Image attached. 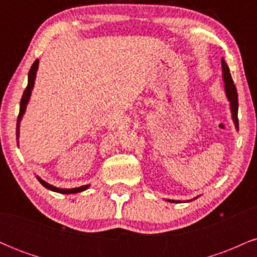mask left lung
I'll return each mask as SVG.
<instances>
[{
	"label": "left lung",
	"instance_id": "obj_1",
	"mask_svg": "<svg viewBox=\"0 0 257 257\" xmlns=\"http://www.w3.org/2000/svg\"><path fill=\"white\" fill-rule=\"evenodd\" d=\"M221 65H222V78L225 82V91L226 96L229 101V106H231V112H232V119L234 122L235 128L237 131L239 129V123H238V94L237 89H235V85L233 83V79L231 77V73H229V69L227 66L226 61L223 59H221ZM168 202L172 203H180L179 200H170L167 199Z\"/></svg>",
	"mask_w": 257,
	"mask_h": 257
}]
</instances>
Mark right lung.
Instances as JSON below:
<instances>
[{
  "mask_svg": "<svg viewBox=\"0 0 257 257\" xmlns=\"http://www.w3.org/2000/svg\"><path fill=\"white\" fill-rule=\"evenodd\" d=\"M37 69H38V59L35 60V63L32 64L30 71H29L28 87H26V89L24 90V94H23V96H22V100H20V110H19V116H18V122H17V143H19L20 120H22L23 116H24L25 110H26V105H28L29 100H30L31 90L34 89V84H35V79H36ZM37 179H38V181H40L41 184L44 186V187L48 188V190L54 191V192H58V193H64V194L78 193V192H82V191L87 190V188L89 187V185H84V186H79V187H75V188H59V187H55V186H53V185H49L48 182L43 181V180L41 178H38V176H37Z\"/></svg>",
  "mask_w": 257,
  "mask_h": 257,
  "instance_id": "right-lung-1",
  "label": "right lung"
}]
</instances>
